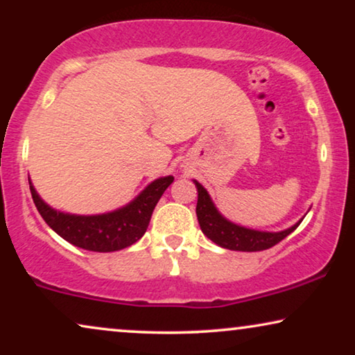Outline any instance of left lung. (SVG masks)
I'll list each match as a JSON object with an SVG mask.
<instances>
[{
  "label": "left lung",
  "instance_id": "left-lung-1",
  "mask_svg": "<svg viewBox=\"0 0 355 355\" xmlns=\"http://www.w3.org/2000/svg\"><path fill=\"white\" fill-rule=\"evenodd\" d=\"M196 184L198 198H197V220L200 225V230L208 239L215 242L216 245L223 247V249L230 250H239V252H260L273 247L289 236L295 227L300 225V221L295 223L294 226L288 227L284 231L278 232H268V231H259L250 230V227L236 225L218 211V208L213 203L210 193L207 189L202 186L200 182L193 179Z\"/></svg>",
  "mask_w": 355,
  "mask_h": 355
}]
</instances>
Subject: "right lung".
I'll return each instance as SVG.
<instances>
[{
	"label": "right lung",
	"instance_id": "right-lung-1",
	"mask_svg": "<svg viewBox=\"0 0 355 355\" xmlns=\"http://www.w3.org/2000/svg\"><path fill=\"white\" fill-rule=\"evenodd\" d=\"M173 181V176L155 179L128 205L100 215H72L55 210L43 202L31 179L28 184L38 213L56 234L80 249L114 252L135 244L145 234L155 207Z\"/></svg>",
	"mask_w": 355,
	"mask_h": 355
}]
</instances>
